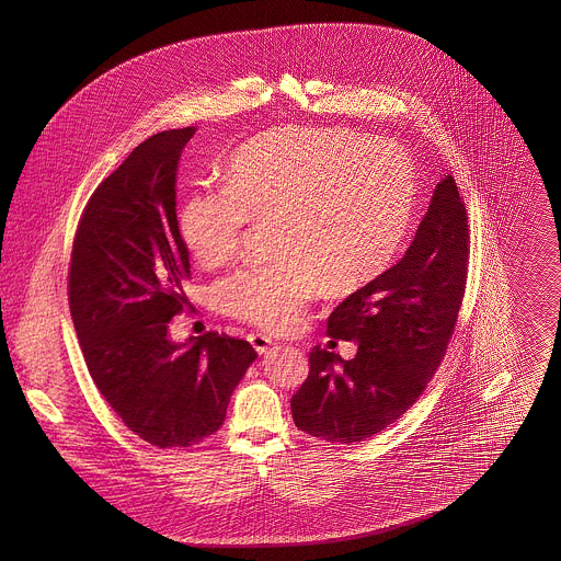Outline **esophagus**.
<instances>
[{"label": "esophagus", "instance_id": "esophagus-1", "mask_svg": "<svg viewBox=\"0 0 561 561\" xmlns=\"http://www.w3.org/2000/svg\"><path fill=\"white\" fill-rule=\"evenodd\" d=\"M250 343H252V347H254L259 355H265V353H268V348L273 347V341L265 336V334H259V332L250 334Z\"/></svg>", "mask_w": 561, "mask_h": 561}]
</instances>
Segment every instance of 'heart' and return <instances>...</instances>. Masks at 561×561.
<instances>
[{"mask_svg":"<svg viewBox=\"0 0 561 561\" xmlns=\"http://www.w3.org/2000/svg\"><path fill=\"white\" fill-rule=\"evenodd\" d=\"M222 188H195L179 206V233L197 265H225L250 218L275 216L268 265L218 286L225 311L271 332H290L321 293H351L400 254L416 213L405 151L368 134L275 128L229 158Z\"/></svg>","mask_w":561,"mask_h":561,"instance_id":"obj_1","label":"heart"}]
</instances>
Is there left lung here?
I'll return each mask as SVG.
<instances>
[{
  "mask_svg": "<svg viewBox=\"0 0 561 561\" xmlns=\"http://www.w3.org/2000/svg\"><path fill=\"white\" fill-rule=\"evenodd\" d=\"M467 213L444 176L398 265L348 294L328 334L357 343L353 359L313 347L309 376L293 396L296 427L355 444L396 423L419 400L453 339L467 282Z\"/></svg>",
  "mask_w": 561,
  "mask_h": 561,
  "instance_id": "1",
  "label": "left lung"
}]
</instances>
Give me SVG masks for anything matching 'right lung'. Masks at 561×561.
I'll return each mask as SVG.
<instances>
[{"label":"right lung","instance_id":"add662e5","mask_svg":"<svg viewBox=\"0 0 561 561\" xmlns=\"http://www.w3.org/2000/svg\"><path fill=\"white\" fill-rule=\"evenodd\" d=\"M195 128L140 142L92 193L73 241L69 307L90 376L115 414L158 448H188L225 423L248 341L170 339L188 305V250L176 225V168Z\"/></svg>","mask_w":561,"mask_h":561}]
</instances>
